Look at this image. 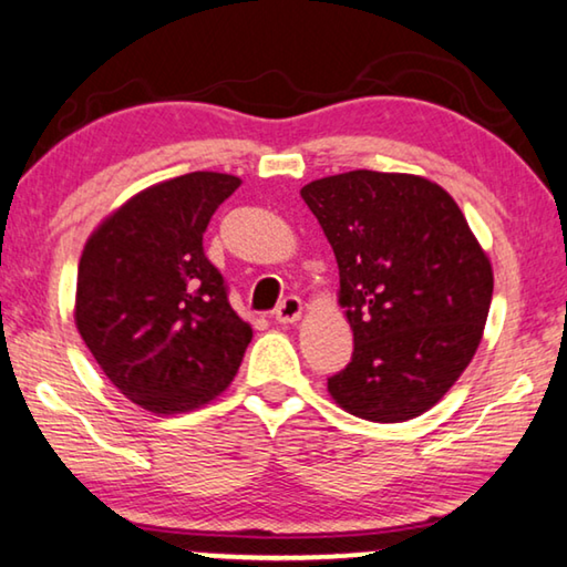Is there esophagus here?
Wrapping results in <instances>:
<instances>
[{"mask_svg": "<svg viewBox=\"0 0 567 567\" xmlns=\"http://www.w3.org/2000/svg\"><path fill=\"white\" fill-rule=\"evenodd\" d=\"M301 309L303 307H301L299 296H286V299L276 307L274 317H276V321H281V324H293V321L301 317Z\"/></svg>", "mask_w": 567, "mask_h": 567, "instance_id": "obj_1", "label": "esophagus"}]
</instances>
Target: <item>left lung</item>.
Returning <instances> with one entry per match:
<instances>
[{
	"instance_id": "8db88e82",
	"label": "left lung",
	"mask_w": 567,
	"mask_h": 567,
	"mask_svg": "<svg viewBox=\"0 0 567 567\" xmlns=\"http://www.w3.org/2000/svg\"><path fill=\"white\" fill-rule=\"evenodd\" d=\"M339 266L354 352L327 388L347 413L411 421L472 362L494 276L446 189L413 174L357 169L301 187Z\"/></svg>"
}]
</instances>
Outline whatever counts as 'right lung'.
Returning <instances> with one entry per match:
<instances>
[{"label": "right lung", "instance_id": "1", "mask_svg": "<svg viewBox=\"0 0 567 567\" xmlns=\"http://www.w3.org/2000/svg\"><path fill=\"white\" fill-rule=\"evenodd\" d=\"M238 187L233 174H182L128 199L85 243L78 332L144 411L185 413L220 395L254 337L203 248L217 205Z\"/></svg>", "mask_w": 567, "mask_h": 567}]
</instances>
